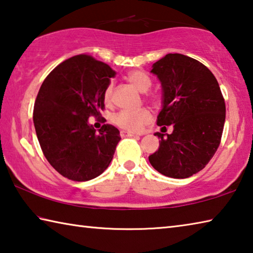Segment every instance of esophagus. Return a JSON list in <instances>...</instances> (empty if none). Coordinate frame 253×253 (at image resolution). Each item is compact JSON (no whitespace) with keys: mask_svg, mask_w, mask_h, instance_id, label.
I'll return each instance as SVG.
<instances>
[{"mask_svg":"<svg viewBox=\"0 0 253 253\" xmlns=\"http://www.w3.org/2000/svg\"><path fill=\"white\" fill-rule=\"evenodd\" d=\"M121 136L123 137H132V136H136L135 134H132V132H128V131H125V130H122L121 131Z\"/></svg>","mask_w":253,"mask_h":253,"instance_id":"34e87169","label":"esophagus"}]
</instances>
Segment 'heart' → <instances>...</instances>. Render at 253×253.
<instances>
[{"instance_id": "1", "label": "heart", "mask_w": 253, "mask_h": 253, "mask_svg": "<svg viewBox=\"0 0 253 253\" xmlns=\"http://www.w3.org/2000/svg\"><path fill=\"white\" fill-rule=\"evenodd\" d=\"M126 78L128 83L134 85L137 90L146 92L152 87V80L149 77L144 74L143 71L139 70H132L128 72ZM113 93H114V84L110 83L107 85L105 93H104V100L107 105L113 104ZM152 121V114L151 111L146 108L139 109L137 111H130V110H122L115 116L114 122L118 127L123 128V129L131 131V132H140L144 127Z\"/></svg>"}]
</instances>
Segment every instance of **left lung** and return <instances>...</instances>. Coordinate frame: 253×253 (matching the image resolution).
<instances>
[{"label": "left lung", "mask_w": 253, "mask_h": 253, "mask_svg": "<svg viewBox=\"0 0 253 253\" xmlns=\"http://www.w3.org/2000/svg\"><path fill=\"white\" fill-rule=\"evenodd\" d=\"M163 88L157 125H172V134L156 132L160 148L149 163L165 176L186 178L205 168L221 143L225 102L214 75L198 60L169 53L153 65Z\"/></svg>", "instance_id": "left-lung-1"}]
</instances>
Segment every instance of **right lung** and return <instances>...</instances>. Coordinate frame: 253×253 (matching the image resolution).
<instances>
[{
  "instance_id": "obj_1",
  "label": "right lung",
  "mask_w": 253,
  "mask_h": 253,
  "mask_svg": "<svg viewBox=\"0 0 253 253\" xmlns=\"http://www.w3.org/2000/svg\"><path fill=\"white\" fill-rule=\"evenodd\" d=\"M115 75L106 63L78 54L55 67L38 92L33 123L41 149L50 165L71 181L99 176L121 140L115 126L104 124L96 131L88 124L104 110V93Z\"/></svg>"
}]
</instances>
